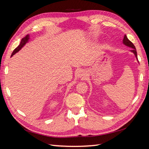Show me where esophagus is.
<instances>
[{
  "mask_svg": "<svg viewBox=\"0 0 149 149\" xmlns=\"http://www.w3.org/2000/svg\"><path fill=\"white\" fill-rule=\"evenodd\" d=\"M78 76L79 78H84L86 77V74L84 73L83 71H81L80 73L78 74Z\"/></svg>",
  "mask_w": 149,
  "mask_h": 149,
  "instance_id": "1",
  "label": "esophagus"
}]
</instances>
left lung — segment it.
Instances as JSON below:
<instances>
[{
  "label": "left lung",
  "instance_id": "1",
  "mask_svg": "<svg viewBox=\"0 0 149 149\" xmlns=\"http://www.w3.org/2000/svg\"><path fill=\"white\" fill-rule=\"evenodd\" d=\"M123 43L124 45H125L126 46H128L129 47H131L132 48V49L131 50L132 52H133L134 53L135 56H136V58L137 59V51H136V47H135L134 45L130 41V40L127 38V36H126L125 35H124V39H123Z\"/></svg>",
  "mask_w": 149,
  "mask_h": 149
}]
</instances>
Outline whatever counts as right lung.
<instances>
[{"label":"right lung","instance_id":"obj_1","mask_svg":"<svg viewBox=\"0 0 149 149\" xmlns=\"http://www.w3.org/2000/svg\"><path fill=\"white\" fill-rule=\"evenodd\" d=\"M29 39V35H26L24 38H22V40H21V42H20V43L19 45L18 46V47L14 49V50H13V52H12V55H11V56H12L13 55H15V54L17 52H19V51L20 50V49L25 45L26 44V43L28 42Z\"/></svg>","mask_w":149,"mask_h":149}]
</instances>
